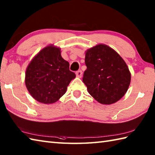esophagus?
Listing matches in <instances>:
<instances>
[{"instance_id": "34e87169", "label": "esophagus", "mask_w": 155, "mask_h": 155, "mask_svg": "<svg viewBox=\"0 0 155 155\" xmlns=\"http://www.w3.org/2000/svg\"><path fill=\"white\" fill-rule=\"evenodd\" d=\"M82 74H83V72H82V71L81 70L76 72V75H77V77L81 78L82 77Z\"/></svg>"}]
</instances>
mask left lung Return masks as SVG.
<instances>
[{"label":"left lung","mask_w":155,"mask_h":155,"mask_svg":"<svg viewBox=\"0 0 155 155\" xmlns=\"http://www.w3.org/2000/svg\"><path fill=\"white\" fill-rule=\"evenodd\" d=\"M85 64L83 81L88 93L98 103H114L127 93L130 83V71L113 48L101 44L88 49Z\"/></svg>","instance_id":"8db88e82"}]
</instances>
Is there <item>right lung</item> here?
Listing matches in <instances>:
<instances>
[{
	"instance_id": "right-lung-1",
	"label": "right lung",
	"mask_w": 155,
	"mask_h": 155,
	"mask_svg": "<svg viewBox=\"0 0 155 155\" xmlns=\"http://www.w3.org/2000/svg\"><path fill=\"white\" fill-rule=\"evenodd\" d=\"M76 77L69 70V63L61 55L59 48H44L28 64L25 74V84L31 96L44 104L57 102Z\"/></svg>"
}]
</instances>
